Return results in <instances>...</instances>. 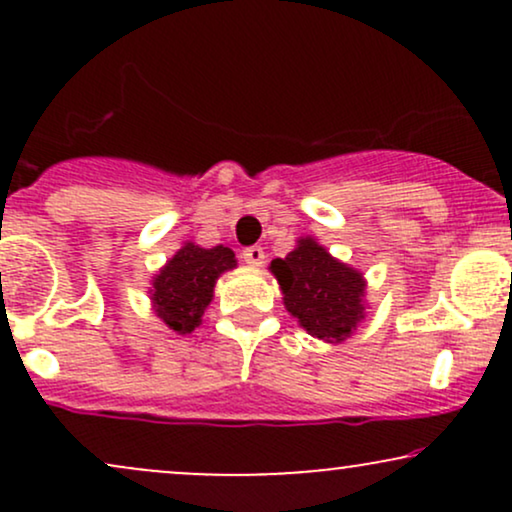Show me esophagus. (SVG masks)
Returning <instances> with one entry per match:
<instances>
[{"label": "esophagus", "mask_w": 512, "mask_h": 512, "mask_svg": "<svg viewBox=\"0 0 512 512\" xmlns=\"http://www.w3.org/2000/svg\"><path fill=\"white\" fill-rule=\"evenodd\" d=\"M243 260L250 264V267H262L264 264V250L260 245H252V248L243 250Z\"/></svg>", "instance_id": "34e87169"}]
</instances>
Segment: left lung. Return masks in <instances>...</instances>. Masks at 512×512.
<instances>
[{"label":"left lung","mask_w":512,"mask_h":512,"mask_svg":"<svg viewBox=\"0 0 512 512\" xmlns=\"http://www.w3.org/2000/svg\"><path fill=\"white\" fill-rule=\"evenodd\" d=\"M284 293L286 310L298 325L322 342L339 344L366 317V279L358 269L334 260L315 238L269 264Z\"/></svg>","instance_id":"1"}]
</instances>
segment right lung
Listing matches in <instances>:
<instances>
[{
  "label": "right lung",
  "mask_w": 512,
  "mask_h": 512,
  "mask_svg": "<svg viewBox=\"0 0 512 512\" xmlns=\"http://www.w3.org/2000/svg\"><path fill=\"white\" fill-rule=\"evenodd\" d=\"M236 267L231 248H199L185 243L161 272L151 279L154 313L178 334H190L202 325V315L214 298L216 279Z\"/></svg>",
  "instance_id": "obj_1"
}]
</instances>
